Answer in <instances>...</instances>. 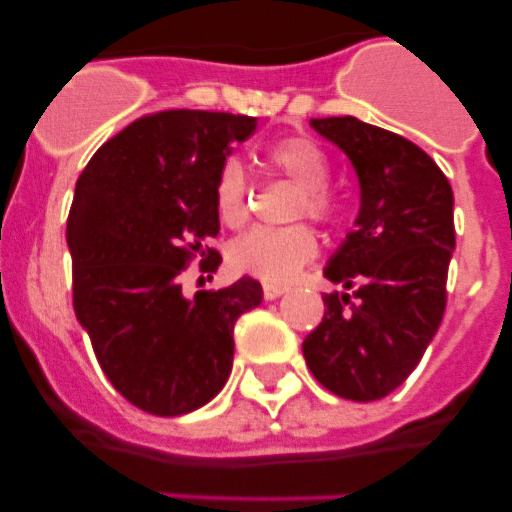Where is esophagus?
Instances as JSON below:
<instances>
[{
    "mask_svg": "<svg viewBox=\"0 0 512 512\" xmlns=\"http://www.w3.org/2000/svg\"><path fill=\"white\" fill-rule=\"evenodd\" d=\"M262 292H265V299H277L287 292L285 285H272V282H265L262 285Z\"/></svg>",
    "mask_w": 512,
    "mask_h": 512,
    "instance_id": "1",
    "label": "esophagus"
}]
</instances>
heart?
<instances>
[{
  "mask_svg": "<svg viewBox=\"0 0 512 512\" xmlns=\"http://www.w3.org/2000/svg\"><path fill=\"white\" fill-rule=\"evenodd\" d=\"M267 163L302 188L297 215L327 223L334 215L332 195L324 190L329 183V160L322 148L309 138H285L267 148ZM215 208L225 225L245 223L250 210V185L245 168L237 158H227L215 178ZM317 255V237L309 227H255L237 237L227 250L230 267L240 275L262 282H289Z\"/></svg>",
  "mask_w": 512,
  "mask_h": 512,
  "instance_id": "1",
  "label": "heart"
}]
</instances>
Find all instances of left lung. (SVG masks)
<instances>
[{"label": "left lung", "mask_w": 512, "mask_h": 512, "mask_svg": "<svg viewBox=\"0 0 512 512\" xmlns=\"http://www.w3.org/2000/svg\"><path fill=\"white\" fill-rule=\"evenodd\" d=\"M359 180V215L324 267V319L302 344L314 379L352 401L389 396L416 369L446 309L453 190L431 156L354 116L312 118Z\"/></svg>", "instance_id": "obj_1"}]
</instances>
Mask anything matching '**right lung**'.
Listing matches in <instances>:
<instances>
[{
    "label": "right lung",
    "mask_w": 512,
    "mask_h": 512,
    "mask_svg": "<svg viewBox=\"0 0 512 512\" xmlns=\"http://www.w3.org/2000/svg\"><path fill=\"white\" fill-rule=\"evenodd\" d=\"M257 118L160 111L103 143L76 180L66 242L74 312L116 391L153 416H183L220 394L232 329L262 302L242 277L218 292H183L185 265L218 270L205 250L220 232L215 178Z\"/></svg>",
    "instance_id": "1"
}]
</instances>
